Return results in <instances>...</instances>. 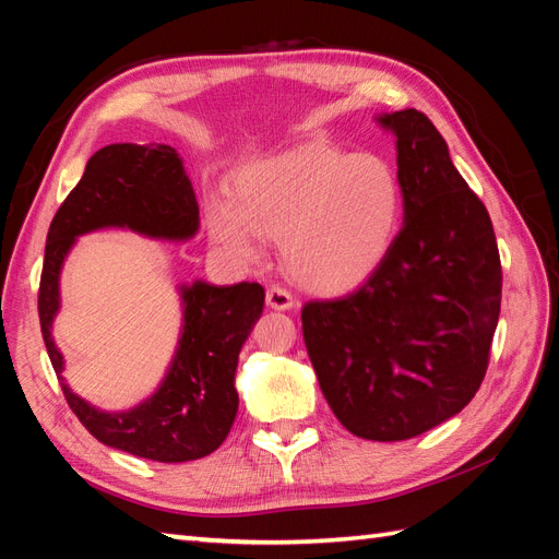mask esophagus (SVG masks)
Listing matches in <instances>:
<instances>
[{"label":"esophagus","mask_w":559,"mask_h":559,"mask_svg":"<svg viewBox=\"0 0 559 559\" xmlns=\"http://www.w3.org/2000/svg\"><path fill=\"white\" fill-rule=\"evenodd\" d=\"M266 305L271 307V310H293L295 307V298L281 286H271L266 290Z\"/></svg>","instance_id":"1"}]
</instances>
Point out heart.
<instances>
[{
    "mask_svg": "<svg viewBox=\"0 0 559 559\" xmlns=\"http://www.w3.org/2000/svg\"><path fill=\"white\" fill-rule=\"evenodd\" d=\"M206 230L223 252L254 264L264 240L307 290L336 295L384 264L403 223V185L377 153L307 141L233 175L228 199L211 197Z\"/></svg>",
    "mask_w": 559,
    "mask_h": 559,
    "instance_id": "1",
    "label": "heart"
}]
</instances>
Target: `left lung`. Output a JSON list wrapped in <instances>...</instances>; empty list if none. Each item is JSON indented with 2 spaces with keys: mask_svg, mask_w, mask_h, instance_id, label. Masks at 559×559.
I'll return each instance as SVG.
<instances>
[{
  "mask_svg": "<svg viewBox=\"0 0 559 559\" xmlns=\"http://www.w3.org/2000/svg\"><path fill=\"white\" fill-rule=\"evenodd\" d=\"M396 136L403 225L358 290L302 307V336L326 403L348 432L401 442L476 396L500 319L492 221L418 110L384 112Z\"/></svg>",
  "mask_w": 559,
  "mask_h": 559,
  "instance_id": "8db88e82",
  "label": "left lung"
}]
</instances>
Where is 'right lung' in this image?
Masks as SVG:
<instances>
[{
	"label": "right lung",
	"instance_id": "right-lung-1",
	"mask_svg": "<svg viewBox=\"0 0 559 559\" xmlns=\"http://www.w3.org/2000/svg\"><path fill=\"white\" fill-rule=\"evenodd\" d=\"M124 228L153 240L185 242L199 230V206L180 153L165 144H110L93 153L79 185L59 206L45 245L38 314L47 355L69 408L105 447L141 459L182 463L209 456L237 415L235 370L242 343L264 310L259 283H182V329L173 362L153 394L129 411L108 413L69 389L52 338L59 276L76 237Z\"/></svg>",
	"mask_w": 559,
	"mask_h": 559
}]
</instances>
